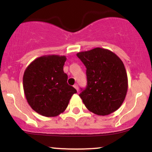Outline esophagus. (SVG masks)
Masks as SVG:
<instances>
[{"label":"esophagus","instance_id":"34e87169","mask_svg":"<svg viewBox=\"0 0 152 152\" xmlns=\"http://www.w3.org/2000/svg\"><path fill=\"white\" fill-rule=\"evenodd\" d=\"M74 87L75 88H76V90L77 91H78V86L77 84H75L74 86Z\"/></svg>","mask_w":152,"mask_h":152}]
</instances>
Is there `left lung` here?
I'll return each mask as SVG.
<instances>
[{
    "instance_id": "1",
    "label": "left lung",
    "mask_w": 152,
    "mask_h": 152,
    "mask_svg": "<svg viewBox=\"0 0 152 152\" xmlns=\"http://www.w3.org/2000/svg\"><path fill=\"white\" fill-rule=\"evenodd\" d=\"M86 68L87 86L79 94L91 112L106 116L124 101L128 78L122 61L111 50L95 48L76 54Z\"/></svg>"
}]
</instances>
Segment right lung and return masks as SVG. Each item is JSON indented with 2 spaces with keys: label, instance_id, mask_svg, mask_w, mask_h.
I'll return each instance as SVG.
<instances>
[{
  "label": "right lung",
  "instance_id": "add662e5",
  "mask_svg": "<svg viewBox=\"0 0 152 152\" xmlns=\"http://www.w3.org/2000/svg\"><path fill=\"white\" fill-rule=\"evenodd\" d=\"M65 56L45 55L27 66L23 77L24 94L30 106L46 117L58 116L65 111L76 90L67 83L64 71Z\"/></svg>",
  "mask_w": 152,
  "mask_h": 152
}]
</instances>
